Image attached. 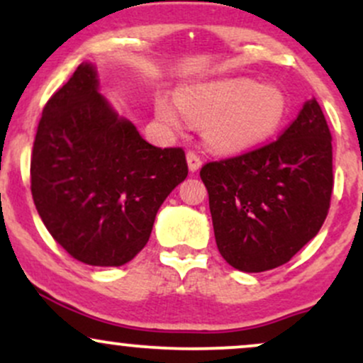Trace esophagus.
I'll return each instance as SVG.
<instances>
[{
	"instance_id": "obj_1",
	"label": "esophagus",
	"mask_w": 363,
	"mask_h": 363,
	"mask_svg": "<svg viewBox=\"0 0 363 363\" xmlns=\"http://www.w3.org/2000/svg\"><path fill=\"white\" fill-rule=\"evenodd\" d=\"M186 158H187V165H189L191 172H196V170L201 167V158H199L198 153L193 152V150H189V152H187Z\"/></svg>"
}]
</instances>
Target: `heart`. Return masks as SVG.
<instances>
[{"instance_id": "heart-1", "label": "heart", "mask_w": 363, "mask_h": 363, "mask_svg": "<svg viewBox=\"0 0 363 363\" xmlns=\"http://www.w3.org/2000/svg\"><path fill=\"white\" fill-rule=\"evenodd\" d=\"M157 114L170 128L189 119L203 124V138L222 153L242 152L268 140L286 116V99L272 85L239 80L208 82L187 86L177 106L167 97L157 101Z\"/></svg>"}]
</instances>
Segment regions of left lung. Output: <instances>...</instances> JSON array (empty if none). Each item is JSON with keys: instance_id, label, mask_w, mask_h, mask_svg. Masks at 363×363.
<instances>
[{"instance_id": "1", "label": "left lung", "mask_w": 363, "mask_h": 363, "mask_svg": "<svg viewBox=\"0 0 363 363\" xmlns=\"http://www.w3.org/2000/svg\"><path fill=\"white\" fill-rule=\"evenodd\" d=\"M331 140L314 99L277 140L203 165L215 240L228 264L268 272L315 237L335 184Z\"/></svg>"}]
</instances>
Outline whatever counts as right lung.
<instances>
[{
    "label": "right lung",
    "mask_w": 363,
    "mask_h": 363,
    "mask_svg": "<svg viewBox=\"0 0 363 363\" xmlns=\"http://www.w3.org/2000/svg\"><path fill=\"white\" fill-rule=\"evenodd\" d=\"M80 65L44 106L30 158L35 208L52 239L91 266L126 264L187 176L181 147L158 148L119 118Z\"/></svg>",
    "instance_id": "add662e5"
}]
</instances>
